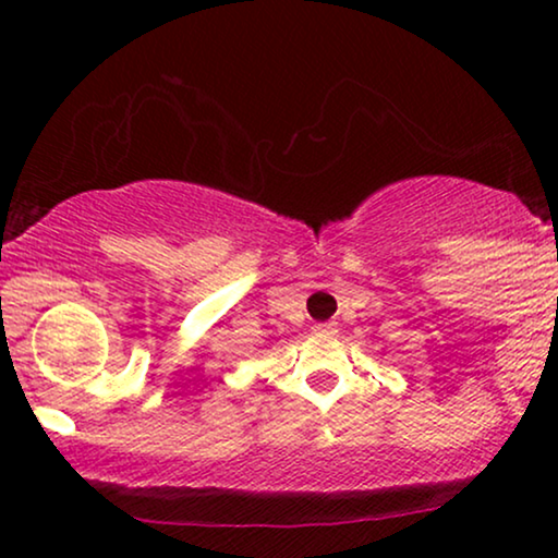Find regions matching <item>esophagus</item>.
<instances>
[{
    "label": "esophagus",
    "mask_w": 558,
    "mask_h": 558,
    "mask_svg": "<svg viewBox=\"0 0 558 558\" xmlns=\"http://www.w3.org/2000/svg\"><path fill=\"white\" fill-rule=\"evenodd\" d=\"M312 330H315V335H335L338 332V327H335V323H317Z\"/></svg>",
    "instance_id": "esophagus-1"
}]
</instances>
